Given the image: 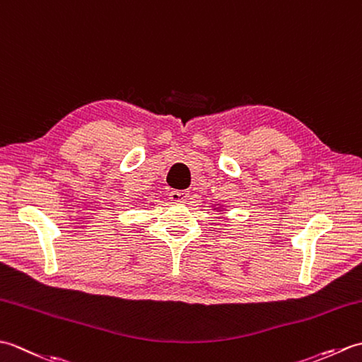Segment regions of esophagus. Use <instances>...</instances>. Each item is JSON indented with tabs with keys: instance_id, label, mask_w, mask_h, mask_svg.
Listing matches in <instances>:
<instances>
[{
	"instance_id": "esophagus-1",
	"label": "esophagus",
	"mask_w": 362,
	"mask_h": 362,
	"mask_svg": "<svg viewBox=\"0 0 362 362\" xmlns=\"http://www.w3.org/2000/svg\"><path fill=\"white\" fill-rule=\"evenodd\" d=\"M188 191H185V189H173L171 193H169V199H171V201H174V202H187V199H188Z\"/></svg>"
}]
</instances>
